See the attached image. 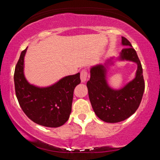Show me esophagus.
<instances>
[{
    "instance_id": "34e87169",
    "label": "esophagus",
    "mask_w": 160,
    "mask_h": 160,
    "mask_svg": "<svg viewBox=\"0 0 160 160\" xmlns=\"http://www.w3.org/2000/svg\"><path fill=\"white\" fill-rule=\"evenodd\" d=\"M88 72L86 71L85 70H83L80 72V79L81 82H85V81L88 80Z\"/></svg>"
}]
</instances>
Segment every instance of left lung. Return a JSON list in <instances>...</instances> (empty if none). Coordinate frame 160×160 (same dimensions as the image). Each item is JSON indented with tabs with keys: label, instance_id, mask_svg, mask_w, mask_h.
<instances>
[{
	"label": "left lung",
	"instance_id": "8db88e82",
	"mask_svg": "<svg viewBox=\"0 0 160 160\" xmlns=\"http://www.w3.org/2000/svg\"><path fill=\"white\" fill-rule=\"evenodd\" d=\"M121 44L126 48L118 58L111 57L104 65L97 64L90 68V79L87 82L89 98L95 114L107 123H118L126 120L136 112L145 90L142 65L136 51L125 37ZM116 60H128L137 64L136 76L122 88L116 90L108 85L106 79L109 67Z\"/></svg>",
	"mask_w": 160,
	"mask_h": 160
}]
</instances>
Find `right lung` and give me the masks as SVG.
<instances>
[{
    "label": "right lung",
    "mask_w": 160,
    "mask_h": 160,
    "mask_svg": "<svg viewBox=\"0 0 160 160\" xmlns=\"http://www.w3.org/2000/svg\"><path fill=\"white\" fill-rule=\"evenodd\" d=\"M27 49L22 51L15 69L14 82L18 102L24 113L34 123L57 128L70 117L74 89L80 83V72L63 77L47 87L32 85L24 73Z\"/></svg>",
    "instance_id": "add662e5"
}]
</instances>
